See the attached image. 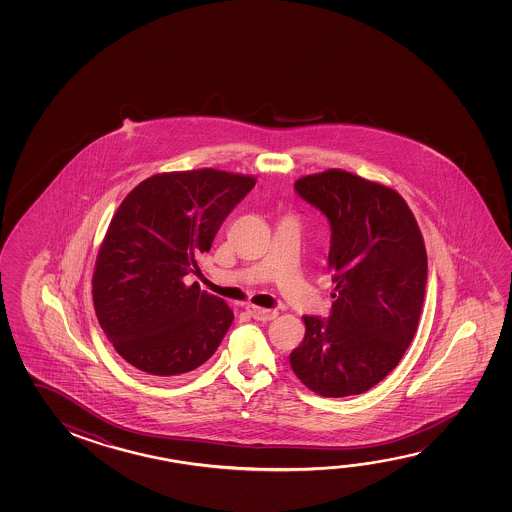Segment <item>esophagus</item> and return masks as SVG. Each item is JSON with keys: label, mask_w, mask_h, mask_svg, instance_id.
Listing matches in <instances>:
<instances>
[{"label": "esophagus", "mask_w": 512, "mask_h": 512, "mask_svg": "<svg viewBox=\"0 0 512 512\" xmlns=\"http://www.w3.org/2000/svg\"><path fill=\"white\" fill-rule=\"evenodd\" d=\"M248 312L257 321H271V319H275L278 316L277 310L262 309V307H255V305H248Z\"/></svg>", "instance_id": "1"}]
</instances>
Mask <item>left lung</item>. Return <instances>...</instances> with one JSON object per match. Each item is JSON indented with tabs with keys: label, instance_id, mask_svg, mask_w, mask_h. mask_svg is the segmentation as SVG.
<instances>
[{
	"label": "left lung",
	"instance_id": "obj_1",
	"mask_svg": "<svg viewBox=\"0 0 512 512\" xmlns=\"http://www.w3.org/2000/svg\"><path fill=\"white\" fill-rule=\"evenodd\" d=\"M294 189L330 223L336 302L330 318L303 316L305 337L289 355L291 368L319 396L366 393L398 366L418 330L423 235L394 189L343 169L302 176Z\"/></svg>",
	"mask_w": 512,
	"mask_h": 512
}]
</instances>
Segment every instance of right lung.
Here are the masks:
<instances>
[{
	"label": "right lung",
	"mask_w": 512,
	"mask_h": 512,
	"mask_svg": "<svg viewBox=\"0 0 512 512\" xmlns=\"http://www.w3.org/2000/svg\"><path fill=\"white\" fill-rule=\"evenodd\" d=\"M255 182L212 168L159 173L110 221L94 266V310L116 352L146 377L193 371L227 334L234 312L185 277Z\"/></svg>",
	"instance_id": "obj_1"
}]
</instances>
